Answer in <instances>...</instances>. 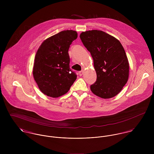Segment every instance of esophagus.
<instances>
[{
  "instance_id": "34e87169",
  "label": "esophagus",
  "mask_w": 154,
  "mask_h": 154,
  "mask_svg": "<svg viewBox=\"0 0 154 154\" xmlns=\"http://www.w3.org/2000/svg\"><path fill=\"white\" fill-rule=\"evenodd\" d=\"M82 74H83V70H81V71H79V75L80 76H81L82 75Z\"/></svg>"
}]
</instances>
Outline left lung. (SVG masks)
<instances>
[{
    "label": "left lung",
    "mask_w": 154,
    "mask_h": 154,
    "mask_svg": "<svg viewBox=\"0 0 154 154\" xmlns=\"http://www.w3.org/2000/svg\"><path fill=\"white\" fill-rule=\"evenodd\" d=\"M81 40L91 53L97 73L91 91L102 98L117 95L127 83L129 65L120 42L109 34L99 30L82 32Z\"/></svg>",
    "instance_id": "left-lung-1"
}]
</instances>
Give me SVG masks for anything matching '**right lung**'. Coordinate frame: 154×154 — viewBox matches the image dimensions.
<instances>
[{
	"mask_svg": "<svg viewBox=\"0 0 154 154\" xmlns=\"http://www.w3.org/2000/svg\"><path fill=\"white\" fill-rule=\"evenodd\" d=\"M77 37L75 31H63L46 39L38 48L33 76L45 95L53 98L60 97L68 92L76 79V74L69 66L68 51Z\"/></svg>",
	"mask_w": 154,
	"mask_h": 154,
	"instance_id": "obj_1",
	"label": "right lung"
}]
</instances>
